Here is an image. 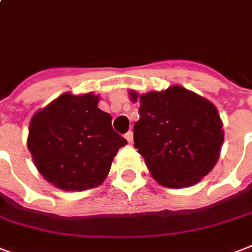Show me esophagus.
<instances>
[{
	"label": "esophagus",
	"mask_w": 252,
	"mask_h": 252,
	"mask_svg": "<svg viewBox=\"0 0 252 252\" xmlns=\"http://www.w3.org/2000/svg\"><path fill=\"white\" fill-rule=\"evenodd\" d=\"M125 138L127 139L128 143H133V139H134V135L131 131H128V133H126V135H125Z\"/></svg>",
	"instance_id": "34e87169"
}]
</instances>
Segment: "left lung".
Returning a JSON list of instances; mask_svg holds the SVG:
<instances>
[{
    "instance_id": "8db88e82",
    "label": "left lung",
    "mask_w": 252,
    "mask_h": 252,
    "mask_svg": "<svg viewBox=\"0 0 252 252\" xmlns=\"http://www.w3.org/2000/svg\"><path fill=\"white\" fill-rule=\"evenodd\" d=\"M139 121L134 143L157 182L170 189L195 185L217 164L224 131L213 102L181 85L138 94Z\"/></svg>"
}]
</instances>
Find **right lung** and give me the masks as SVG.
<instances>
[{"label": "right lung", "mask_w": 252, "mask_h": 252, "mask_svg": "<svg viewBox=\"0 0 252 252\" xmlns=\"http://www.w3.org/2000/svg\"><path fill=\"white\" fill-rule=\"evenodd\" d=\"M99 95L63 93L30 119L28 149L47 182L65 191L99 186L127 141L98 109Z\"/></svg>", "instance_id": "add662e5"}]
</instances>
